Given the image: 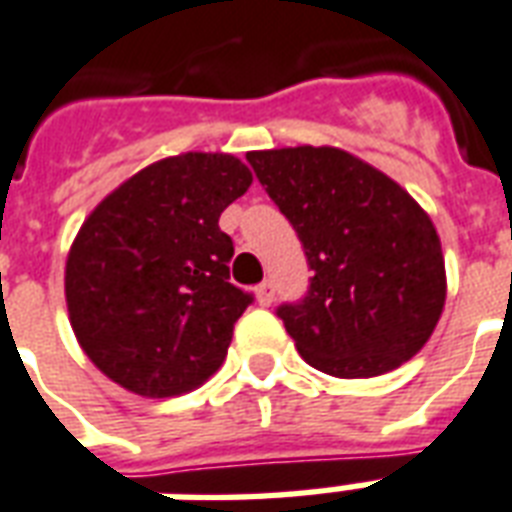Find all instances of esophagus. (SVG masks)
<instances>
[{
  "label": "esophagus",
  "mask_w": 512,
  "mask_h": 512,
  "mask_svg": "<svg viewBox=\"0 0 512 512\" xmlns=\"http://www.w3.org/2000/svg\"><path fill=\"white\" fill-rule=\"evenodd\" d=\"M255 298H257V304H260V306L274 304V282H271V279H266L263 285H257Z\"/></svg>",
  "instance_id": "1"
}]
</instances>
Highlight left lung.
I'll return each instance as SVG.
<instances>
[{
	"label": "left lung",
	"mask_w": 512,
	"mask_h": 512,
	"mask_svg": "<svg viewBox=\"0 0 512 512\" xmlns=\"http://www.w3.org/2000/svg\"><path fill=\"white\" fill-rule=\"evenodd\" d=\"M314 271L279 317L309 366L342 380L380 377L437 328L448 276L437 227L410 192L336 146L249 151Z\"/></svg>",
	"instance_id": "obj_1"
}]
</instances>
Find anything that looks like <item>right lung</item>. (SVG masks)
I'll list each match as a JSON object with an SVG mask.
<instances>
[{
    "mask_svg": "<svg viewBox=\"0 0 512 512\" xmlns=\"http://www.w3.org/2000/svg\"><path fill=\"white\" fill-rule=\"evenodd\" d=\"M252 184L233 154L151 162L94 206L64 266L67 314L108 380L146 399L195 391L217 372L252 295L230 285L219 214Z\"/></svg>",
    "mask_w": 512,
    "mask_h": 512,
    "instance_id": "add662e5",
    "label": "right lung"
}]
</instances>
